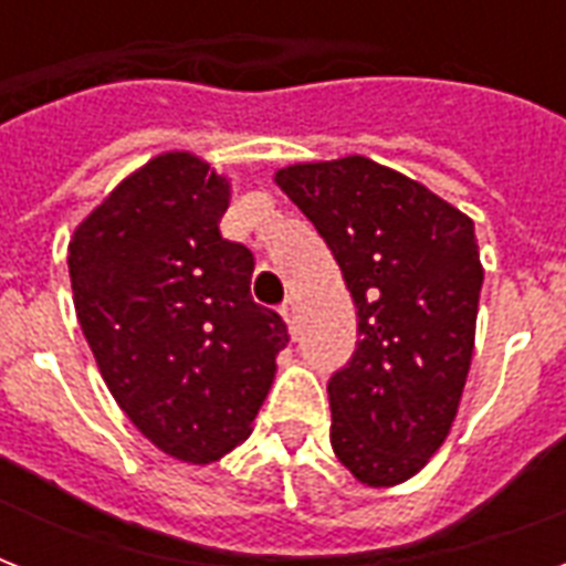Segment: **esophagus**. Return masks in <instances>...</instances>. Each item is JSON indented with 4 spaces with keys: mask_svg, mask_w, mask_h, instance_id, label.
Returning a JSON list of instances; mask_svg holds the SVG:
<instances>
[{
    "mask_svg": "<svg viewBox=\"0 0 566 566\" xmlns=\"http://www.w3.org/2000/svg\"><path fill=\"white\" fill-rule=\"evenodd\" d=\"M282 317L284 323H287V328H291V335H296V305H293V302H284Z\"/></svg>",
    "mask_w": 566,
    "mask_h": 566,
    "instance_id": "34e87169",
    "label": "esophagus"
}]
</instances>
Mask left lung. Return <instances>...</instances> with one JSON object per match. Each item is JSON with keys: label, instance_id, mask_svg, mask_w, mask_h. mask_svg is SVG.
Returning <instances> with one entry per match:
<instances>
[{"label": "left lung", "instance_id": "1", "mask_svg": "<svg viewBox=\"0 0 566 566\" xmlns=\"http://www.w3.org/2000/svg\"><path fill=\"white\" fill-rule=\"evenodd\" d=\"M275 185L358 308L361 340L328 378L332 449L358 482H405L447 440L470 373L484 279L473 220L361 155L284 167Z\"/></svg>", "mask_w": 566, "mask_h": 566}]
</instances>
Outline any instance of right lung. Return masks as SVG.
Returning a JSON list of instances; mask_svg holds the SVG:
<instances>
[{
	"instance_id": "add662e5",
	"label": "right lung",
	"mask_w": 566,
	"mask_h": 566,
	"mask_svg": "<svg viewBox=\"0 0 566 566\" xmlns=\"http://www.w3.org/2000/svg\"><path fill=\"white\" fill-rule=\"evenodd\" d=\"M229 181L188 153L128 176L70 240L75 314L126 417L211 464L249 438L291 335L249 296L255 258L220 234Z\"/></svg>"
}]
</instances>
